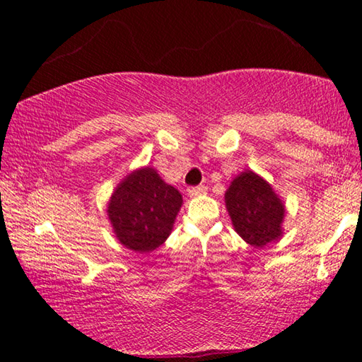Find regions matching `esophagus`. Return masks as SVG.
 I'll return each mask as SVG.
<instances>
[{"mask_svg": "<svg viewBox=\"0 0 362 362\" xmlns=\"http://www.w3.org/2000/svg\"><path fill=\"white\" fill-rule=\"evenodd\" d=\"M207 188L204 185H198V187H192L188 188V194L189 196H201V194H206Z\"/></svg>", "mask_w": 362, "mask_h": 362, "instance_id": "1", "label": "esophagus"}]
</instances>
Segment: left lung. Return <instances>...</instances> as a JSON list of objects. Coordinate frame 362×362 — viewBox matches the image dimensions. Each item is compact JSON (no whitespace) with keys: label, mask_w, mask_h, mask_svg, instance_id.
Here are the masks:
<instances>
[{"label":"left lung","mask_w":362,"mask_h":362,"mask_svg":"<svg viewBox=\"0 0 362 362\" xmlns=\"http://www.w3.org/2000/svg\"><path fill=\"white\" fill-rule=\"evenodd\" d=\"M225 204L236 233L250 246L263 247L283 236V201L252 170L233 179L225 193Z\"/></svg>","instance_id":"8db88e82"}]
</instances>
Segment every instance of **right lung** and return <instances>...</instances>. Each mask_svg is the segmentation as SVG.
Returning <instances> with one entry per match:
<instances>
[{"label": "right lung", "mask_w": 362, "mask_h": 362, "mask_svg": "<svg viewBox=\"0 0 362 362\" xmlns=\"http://www.w3.org/2000/svg\"><path fill=\"white\" fill-rule=\"evenodd\" d=\"M182 203L179 189L168 185L153 168H142L116 187L107 212L122 246L151 252L168 240Z\"/></svg>", "instance_id": "add662e5"}]
</instances>
